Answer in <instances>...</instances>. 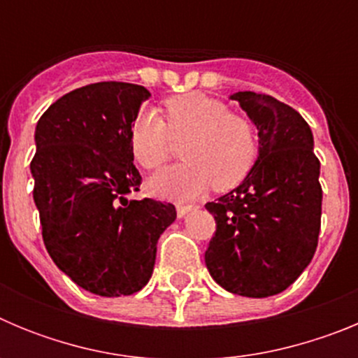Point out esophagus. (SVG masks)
Listing matches in <instances>:
<instances>
[{"mask_svg":"<svg viewBox=\"0 0 358 358\" xmlns=\"http://www.w3.org/2000/svg\"><path fill=\"white\" fill-rule=\"evenodd\" d=\"M192 210H194V206H182V204H177V217L182 218L185 215H188Z\"/></svg>","mask_w":358,"mask_h":358,"instance_id":"obj_1","label":"esophagus"}]
</instances>
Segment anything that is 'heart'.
Wrapping results in <instances>:
<instances>
[{"instance_id": "b5f03b06", "label": "heart", "mask_w": 358, "mask_h": 358, "mask_svg": "<svg viewBox=\"0 0 358 358\" xmlns=\"http://www.w3.org/2000/svg\"><path fill=\"white\" fill-rule=\"evenodd\" d=\"M166 129L156 110L136 116L129 132L132 156L147 170L161 169L172 156V136L182 141L186 161L150 179L154 194L173 201H189L213 186L227 192L249 176L258 156L255 125L240 115H231L220 100L204 93H185L164 102Z\"/></svg>"}]
</instances>
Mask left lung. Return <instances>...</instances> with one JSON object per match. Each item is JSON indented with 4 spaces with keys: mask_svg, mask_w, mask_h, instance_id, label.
Wrapping results in <instances>:
<instances>
[{
    "mask_svg": "<svg viewBox=\"0 0 358 358\" xmlns=\"http://www.w3.org/2000/svg\"><path fill=\"white\" fill-rule=\"evenodd\" d=\"M258 131V157L229 194L208 202L217 231L204 262L211 278L231 294H280L308 267L321 229V163L314 136L296 109L268 94L238 91Z\"/></svg>",
    "mask_w": 358,
    "mask_h": 358,
    "instance_id": "obj_1",
    "label": "left lung"
}]
</instances>
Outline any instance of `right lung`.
<instances>
[{
	"instance_id": "obj_1",
	"label": "right lung",
	"mask_w": 358,
	"mask_h": 358,
	"mask_svg": "<svg viewBox=\"0 0 358 358\" xmlns=\"http://www.w3.org/2000/svg\"><path fill=\"white\" fill-rule=\"evenodd\" d=\"M150 91L98 82L61 96L36 127L34 202L53 264L87 292L131 296L148 283L176 206L134 201L141 176L129 132Z\"/></svg>"
}]
</instances>
